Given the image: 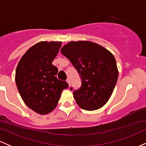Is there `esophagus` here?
<instances>
[{"instance_id": "esophagus-1", "label": "esophagus", "mask_w": 146, "mask_h": 146, "mask_svg": "<svg viewBox=\"0 0 146 146\" xmlns=\"http://www.w3.org/2000/svg\"><path fill=\"white\" fill-rule=\"evenodd\" d=\"M66 82H67V83L68 84V85L70 86V84H71V81H70V79L68 78L67 80H66Z\"/></svg>"}]
</instances>
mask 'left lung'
I'll return each instance as SVG.
<instances>
[{"instance_id":"obj_1","label":"left lung","mask_w":146,"mask_h":146,"mask_svg":"<svg viewBox=\"0 0 146 146\" xmlns=\"http://www.w3.org/2000/svg\"><path fill=\"white\" fill-rule=\"evenodd\" d=\"M60 51L71 61L81 78V86L73 92L78 105L87 110L102 108L110 99L118 78L113 55L90 41L70 42Z\"/></svg>"}]
</instances>
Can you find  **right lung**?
<instances>
[{"mask_svg": "<svg viewBox=\"0 0 146 146\" xmlns=\"http://www.w3.org/2000/svg\"><path fill=\"white\" fill-rule=\"evenodd\" d=\"M61 42H40L22 57L16 71V83L22 99L29 108L40 115L51 113L58 104L66 82L57 78L58 68L52 62Z\"/></svg>", "mask_w": 146, "mask_h": 146, "instance_id": "add662e5", "label": "right lung"}]
</instances>
